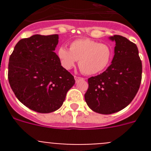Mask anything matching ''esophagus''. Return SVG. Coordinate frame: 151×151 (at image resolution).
Returning <instances> with one entry per match:
<instances>
[{"instance_id": "34e87169", "label": "esophagus", "mask_w": 151, "mask_h": 151, "mask_svg": "<svg viewBox=\"0 0 151 151\" xmlns=\"http://www.w3.org/2000/svg\"><path fill=\"white\" fill-rule=\"evenodd\" d=\"M82 79H84V78H82V77L75 76V80H76V82H78V81H79V80H82Z\"/></svg>"}]
</instances>
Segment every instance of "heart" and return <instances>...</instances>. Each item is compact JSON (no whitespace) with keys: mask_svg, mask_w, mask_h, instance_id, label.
<instances>
[{"mask_svg":"<svg viewBox=\"0 0 151 151\" xmlns=\"http://www.w3.org/2000/svg\"><path fill=\"white\" fill-rule=\"evenodd\" d=\"M113 50L110 45L88 38L71 42L69 50L60 47L57 50L62 66L70 69L78 60V66L85 75H96L104 71L112 60Z\"/></svg>","mask_w":151,"mask_h":151,"instance_id":"b5f03b06","label":"heart"}]
</instances>
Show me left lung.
I'll return each mask as SVG.
<instances>
[{"instance_id":"obj_1","label":"left lung","mask_w":151,"mask_h":151,"mask_svg":"<svg viewBox=\"0 0 151 151\" xmlns=\"http://www.w3.org/2000/svg\"><path fill=\"white\" fill-rule=\"evenodd\" d=\"M116 41L114 57L106 71L88 79L85 94L88 106L101 114L120 111L135 97L141 82L142 63L136 45L121 35L110 38Z\"/></svg>"}]
</instances>
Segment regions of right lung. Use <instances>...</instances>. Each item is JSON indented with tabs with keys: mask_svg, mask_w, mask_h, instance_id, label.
<instances>
[{
	"mask_svg": "<svg viewBox=\"0 0 151 151\" xmlns=\"http://www.w3.org/2000/svg\"><path fill=\"white\" fill-rule=\"evenodd\" d=\"M58 39V35L22 38L9 59L8 80L13 93L22 104L38 113L58 110L76 82L54 52Z\"/></svg>",
	"mask_w": 151,
	"mask_h": 151,
	"instance_id": "add662e5",
	"label": "right lung"
}]
</instances>
